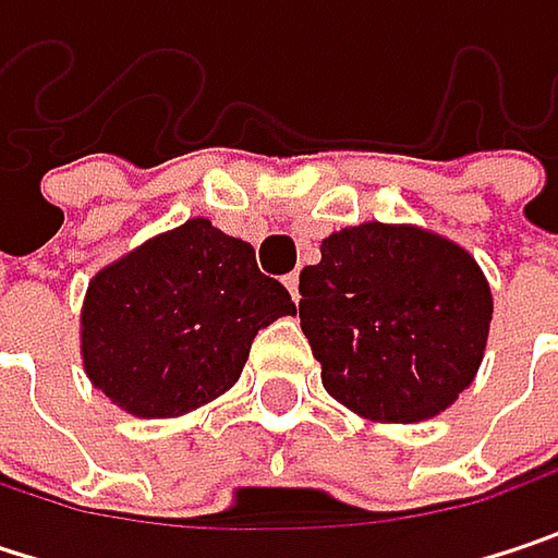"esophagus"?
I'll list each match as a JSON object with an SVG mask.
<instances>
[{
	"label": "esophagus",
	"instance_id": "esophagus-1",
	"mask_svg": "<svg viewBox=\"0 0 558 558\" xmlns=\"http://www.w3.org/2000/svg\"><path fill=\"white\" fill-rule=\"evenodd\" d=\"M283 283H287L290 296H293V300H300V275H296V271H293V275H287V278H283Z\"/></svg>",
	"mask_w": 558,
	"mask_h": 558
}]
</instances>
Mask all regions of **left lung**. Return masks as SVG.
<instances>
[{
    "label": "left lung",
    "mask_w": 558,
    "mask_h": 558,
    "mask_svg": "<svg viewBox=\"0 0 558 558\" xmlns=\"http://www.w3.org/2000/svg\"><path fill=\"white\" fill-rule=\"evenodd\" d=\"M300 271V329L323 388L372 423H420L449 410L482 368L495 296L452 239L362 222L319 245Z\"/></svg>",
    "instance_id": "8db88e82"
}]
</instances>
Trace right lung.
Wrapping results in <instances>:
<instances>
[{
    "label": "right lung",
    "mask_w": 558,
    "mask_h": 558,
    "mask_svg": "<svg viewBox=\"0 0 558 558\" xmlns=\"http://www.w3.org/2000/svg\"><path fill=\"white\" fill-rule=\"evenodd\" d=\"M293 313L255 248L196 216L96 271L80 310V359L119 410L170 420L232 388L258 329Z\"/></svg>",
    "instance_id": "1"
}]
</instances>
